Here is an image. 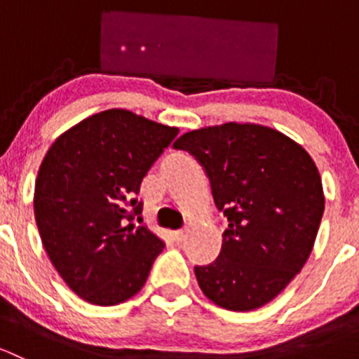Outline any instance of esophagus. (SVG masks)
I'll return each instance as SVG.
<instances>
[{"label": "esophagus", "mask_w": 359, "mask_h": 359, "mask_svg": "<svg viewBox=\"0 0 359 359\" xmlns=\"http://www.w3.org/2000/svg\"><path fill=\"white\" fill-rule=\"evenodd\" d=\"M173 240H175V241H184V240H186V231H184V229L175 231V233H173Z\"/></svg>", "instance_id": "esophagus-1"}]
</instances>
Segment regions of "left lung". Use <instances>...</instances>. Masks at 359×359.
Instances as JSON below:
<instances>
[{"mask_svg": "<svg viewBox=\"0 0 359 359\" xmlns=\"http://www.w3.org/2000/svg\"><path fill=\"white\" fill-rule=\"evenodd\" d=\"M173 147L196 158L229 220L219 259L194 267L201 292L229 311L266 306L313 252L325 210L316 163L290 137L257 123L191 130Z\"/></svg>", "mask_w": 359, "mask_h": 359, "instance_id": "1", "label": "left lung"}]
</instances>
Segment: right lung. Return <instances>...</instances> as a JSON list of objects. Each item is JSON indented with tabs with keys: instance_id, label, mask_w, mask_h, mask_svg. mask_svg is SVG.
Instances as JSON below:
<instances>
[{
	"instance_id": "add662e5",
	"label": "right lung",
	"mask_w": 359,
	"mask_h": 359,
	"mask_svg": "<svg viewBox=\"0 0 359 359\" xmlns=\"http://www.w3.org/2000/svg\"><path fill=\"white\" fill-rule=\"evenodd\" d=\"M179 133L126 109L88 116L50 146L34 184L46 255L76 295L116 306L146 285L165 243L130 220L147 170Z\"/></svg>"
}]
</instances>
